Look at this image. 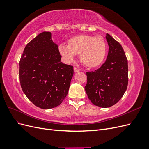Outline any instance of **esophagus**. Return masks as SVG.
Here are the masks:
<instances>
[{
	"label": "esophagus",
	"instance_id": "34e87169",
	"mask_svg": "<svg viewBox=\"0 0 149 149\" xmlns=\"http://www.w3.org/2000/svg\"><path fill=\"white\" fill-rule=\"evenodd\" d=\"M78 71H79V69L77 68L74 67V73H78Z\"/></svg>",
	"mask_w": 149,
	"mask_h": 149
}]
</instances>
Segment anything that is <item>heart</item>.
<instances>
[{"label": "heart", "mask_w": 149, "mask_h": 149, "mask_svg": "<svg viewBox=\"0 0 149 149\" xmlns=\"http://www.w3.org/2000/svg\"><path fill=\"white\" fill-rule=\"evenodd\" d=\"M61 55L68 61H71L74 55H79L81 63L89 68H96L105 60L107 45L101 36L79 35L71 38L67 43V47H59Z\"/></svg>", "instance_id": "b5f03b06"}]
</instances>
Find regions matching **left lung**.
Segmentation results:
<instances>
[{"label":"left lung","mask_w":149,"mask_h":149,"mask_svg":"<svg viewBox=\"0 0 149 149\" xmlns=\"http://www.w3.org/2000/svg\"><path fill=\"white\" fill-rule=\"evenodd\" d=\"M109 52L104 63L94 71L86 72L84 89L94 105L109 107L123 96L128 85L127 59L121 45L107 33Z\"/></svg>","instance_id":"1"}]
</instances>
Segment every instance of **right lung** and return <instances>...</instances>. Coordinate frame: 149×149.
<instances>
[{
  "label": "right lung",
  "instance_id": "right-lung-1",
  "mask_svg": "<svg viewBox=\"0 0 149 149\" xmlns=\"http://www.w3.org/2000/svg\"><path fill=\"white\" fill-rule=\"evenodd\" d=\"M51 33L44 31L27 43L19 63L21 88L34 105L45 109L59 106L66 97L73 66L60 61Z\"/></svg>",
  "mask_w": 149,
  "mask_h": 149
}]
</instances>
